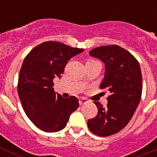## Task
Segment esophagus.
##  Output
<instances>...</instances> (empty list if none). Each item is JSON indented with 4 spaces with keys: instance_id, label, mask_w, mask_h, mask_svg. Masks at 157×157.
Here are the masks:
<instances>
[{
    "instance_id": "34e87169",
    "label": "esophagus",
    "mask_w": 157,
    "mask_h": 157,
    "mask_svg": "<svg viewBox=\"0 0 157 157\" xmlns=\"http://www.w3.org/2000/svg\"><path fill=\"white\" fill-rule=\"evenodd\" d=\"M79 102H80V105H84V104L88 103L89 101L86 99V98H81V99H80V101H79Z\"/></svg>"
}]
</instances>
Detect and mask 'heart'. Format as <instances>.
I'll return each instance as SVG.
<instances>
[{
  "label": "heart",
  "instance_id": "b5f03b06",
  "mask_svg": "<svg viewBox=\"0 0 157 157\" xmlns=\"http://www.w3.org/2000/svg\"><path fill=\"white\" fill-rule=\"evenodd\" d=\"M93 61H93V60H90V61H89L88 62H93Z\"/></svg>",
  "mask_w": 157,
  "mask_h": 157
}]
</instances>
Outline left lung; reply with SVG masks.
Wrapping results in <instances>:
<instances>
[{"label":"left lung","mask_w":157,"mask_h":157,"mask_svg":"<svg viewBox=\"0 0 157 157\" xmlns=\"http://www.w3.org/2000/svg\"><path fill=\"white\" fill-rule=\"evenodd\" d=\"M90 55L105 64V75L100 89L108 90L107 106L94 102L98 108L95 118L89 119L90 131L100 137L119 132L134 115L140 101L142 74L137 60L118 45L93 48Z\"/></svg>","instance_id":"obj_1"}]
</instances>
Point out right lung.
<instances>
[{"instance_id":"obj_1","label":"right lung","mask_w":157,"mask_h":157,"mask_svg":"<svg viewBox=\"0 0 157 157\" xmlns=\"http://www.w3.org/2000/svg\"><path fill=\"white\" fill-rule=\"evenodd\" d=\"M83 50L49 41L35 47L25 58L17 91L25 113L39 129L45 132L61 131L79 107L77 97L63 98L55 93L53 80L61 78L67 61Z\"/></svg>"}]
</instances>
